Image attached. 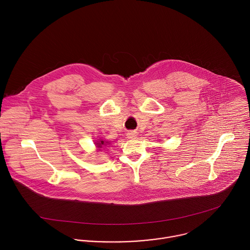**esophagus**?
<instances>
[{
  "instance_id": "1",
  "label": "esophagus",
  "mask_w": 250,
  "mask_h": 250,
  "mask_svg": "<svg viewBox=\"0 0 250 250\" xmlns=\"http://www.w3.org/2000/svg\"><path fill=\"white\" fill-rule=\"evenodd\" d=\"M127 138H128V139H131V140L136 139V138H137V133H136V132H129V133L127 134Z\"/></svg>"
}]
</instances>
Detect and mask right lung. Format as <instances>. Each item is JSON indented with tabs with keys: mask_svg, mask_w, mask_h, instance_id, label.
<instances>
[{
	"mask_svg": "<svg viewBox=\"0 0 250 250\" xmlns=\"http://www.w3.org/2000/svg\"><path fill=\"white\" fill-rule=\"evenodd\" d=\"M107 143H104L103 141H101V142L96 143V145H97V147H98V148H101V147H102V145H105V146H106V145H107Z\"/></svg>",
	"mask_w": 250,
	"mask_h": 250,
	"instance_id": "right-lung-1",
	"label": "right lung"
}]
</instances>
